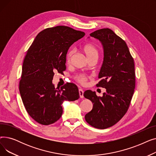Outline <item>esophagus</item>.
I'll use <instances>...</instances> for the list:
<instances>
[{
    "instance_id": "34e87169",
    "label": "esophagus",
    "mask_w": 156,
    "mask_h": 156,
    "mask_svg": "<svg viewBox=\"0 0 156 156\" xmlns=\"http://www.w3.org/2000/svg\"><path fill=\"white\" fill-rule=\"evenodd\" d=\"M79 95H80V98H83V90L81 88H80L79 89Z\"/></svg>"
}]
</instances>
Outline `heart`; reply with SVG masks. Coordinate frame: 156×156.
<instances>
[{
	"label": "heart",
	"instance_id": "obj_1",
	"mask_svg": "<svg viewBox=\"0 0 156 156\" xmlns=\"http://www.w3.org/2000/svg\"><path fill=\"white\" fill-rule=\"evenodd\" d=\"M83 51L86 55L88 59L92 58L93 57L97 56L98 57V51L96 47L91 44H85L83 47ZM74 54L73 50H70L68 51L67 55H66V62L67 63H70L71 60L72 59V57ZM75 80L78 81V83L81 84H85L87 80V77L84 75H80L75 77Z\"/></svg>",
	"mask_w": 156,
	"mask_h": 156
}]
</instances>
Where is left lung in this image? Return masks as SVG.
Returning a JSON list of instances; mask_svg holds the SVG:
<instances>
[{"mask_svg":"<svg viewBox=\"0 0 156 156\" xmlns=\"http://www.w3.org/2000/svg\"><path fill=\"white\" fill-rule=\"evenodd\" d=\"M99 40L104 48V61L96 86L106 89L102 97L86 90L83 95L93 103L85 120L92 126L105 129L124 116L132 101L135 87L134 60L125 41L112 30L103 28L90 34Z\"/></svg>","mask_w":156,"mask_h":156,"instance_id":"obj_1","label":"left lung"}]
</instances>
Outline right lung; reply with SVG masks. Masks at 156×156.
I'll return each instance as SVG.
<instances>
[{"instance_id":"obj_1","label":"right lung","mask_w":156,"mask_h":156,"mask_svg":"<svg viewBox=\"0 0 156 156\" xmlns=\"http://www.w3.org/2000/svg\"><path fill=\"white\" fill-rule=\"evenodd\" d=\"M85 35L66 26L48 28L39 33L28 48L19 90L27 112L38 123H54L62 116L64 101L79 99L76 85L68 83L55 88L52 80L55 72L66 70L69 48Z\"/></svg>"}]
</instances>
